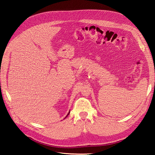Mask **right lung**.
Returning <instances> with one entry per match:
<instances>
[{"label": "right lung", "mask_w": 155, "mask_h": 155, "mask_svg": "<svg viewBox=\"0 0 155 155\" xmlns=\"http://www.w3.org/2000/svg\"><path fill=\"white\" fill-rule=\"evenodd\" d=\"M69 113H70V112H68V114H67V116H68V114H69Z\"/></svg>", "instance_id": "obj_1"}]
</instances>
